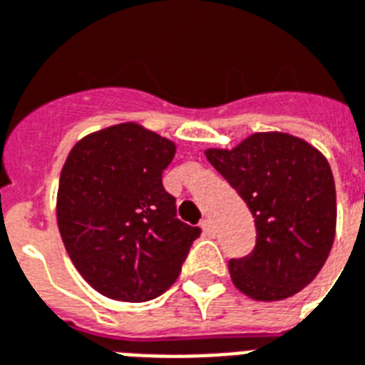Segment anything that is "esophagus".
I'll return each mask as SVG.
<instances>
[{"instance_id":"1","label":"esophagus","mask_w":365,"mask_h":365,"mask_svg":"<svg viewBox=\"0 0 365 365\" xmlns=\"http://www.w3.org/2000/svg\"><path fill=\"white\" fill-rule=\"evenodd\" d=\"M200 228H202L203 234H207V236H211V234H213V225H211V221H209V219H203V221L200 222Z\"/></svg>"}]
</instances>
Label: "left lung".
Instances as JSON below:
<instances>
[{"label":"left lung","mask_w":365,"mask_h":365,"mask_svg":"<svg viewBox=\"0 0 365 365\" xmlns=\"http://www.w3.org/2000/svg\"><path fill=\"white\" fill-rule=\"evenodd\" d=\"M205 158L247 203L255 250L228 262L232 284L255 301H282L316 278L337 227L335 180L326 156L304 138L253 133Z\"/></svg>","instance_id":"obj_1"}]
</instances>
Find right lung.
<instances>
[{
    "instance_id": "1",
    "label": "right lung",
    "mask_w": 365,
    "mask_h": 365,
    "mask_svg": "<svg viewBox=\"0 0 365 365\" xmlns=\"http://www.w3.org/2000/svg\"><path fill=\"white\" fill-rule=\"evenodd\" d=\"M177 144L135 121L80 138L62 165L56 225L70 261L93 289L144 303L179 278L200 228L177 219L162 173Z\"/></svg>"
}]
</instances>
